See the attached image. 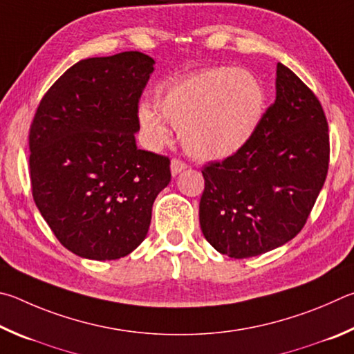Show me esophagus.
<instances>
[{"mask_svg": "<svg viewBox=\"0 0 354 354\" xmlns=\"http://www.w3.org/2000/svg\"><path fill=\"white\" fill-rule=\"evenodd\" d=\"M187 169V165L183 163V161H180V160H171V174L174 177L176 176H178V174H180L182 171H185Z\"/></svg>", "mask_w": 354, "mask_h": 354, "instance_id": "esophagus-1", "label": "esophagus"}]
</instances>
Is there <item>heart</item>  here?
Instances as JSON below:
<instances>
[{
	"label": "heart",
	"mask_w": 354,
	"mask_h": 354,
	"mask_svg": "<svg viewBox=\"0 0 354 354\" xmlns=\"http://www.w3.org/2000/svg\"><path fill=\"white\" fill-rule=\"evenodd\" d=\"M266 93L252 73L233 66L212 68L174 84L157 97V110H136L149 145L169 141L167 122L178 129L191 157L222 160L236 153L255 135L264 115Z\"/></svg>",
	"instance_id": "heart-1"
}]
</instances>
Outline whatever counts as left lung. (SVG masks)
Wrapping results in <instances>:
<instances>
[{"label":"left lung","mask_w":354,"mask_h":354,"mask_svg":"<svg viewBox=\"0 0 354 354\" xmlns=\"http://www.w3.org/2000/svg\"><path fill=\"white\" fill-rule=\"evenodd\" d=\"M275 90V102L250 141L202 169V233L234 259L258 257L295 238L326 178L330 135L317 97L283 64L277 65Z\"/></svg>","instance_id":"obj_1"}]
</instances>
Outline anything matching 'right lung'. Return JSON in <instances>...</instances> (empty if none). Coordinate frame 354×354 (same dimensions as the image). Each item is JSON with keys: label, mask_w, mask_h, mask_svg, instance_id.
Listing matches in <instances>:
<instances>
[{"label": "right lung", "mask_w": 354, "mask_h": 354, "mask_svg": "<svg viewBox=\"0 0 354 354\" xmlns=\"http://www.w3.org/2000/svg\"><path fill=\"white\" fill-rule=\"evenodd\" d=\"M155 60L138 51L77 62L41 99L29 133L32 196L80 258L118 259L145 241L169 158L141 151L138 101Z\"/></svg>", "instance_id": "1"}]
</instances>
